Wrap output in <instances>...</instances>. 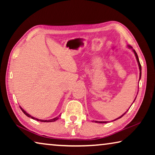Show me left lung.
<instances>
[{
	"label": "left lung",
	"instance_id": "8db88e82",
	"mask_svg": "<svg viewBox=\"0 0 155 155\" xmlns=\"http://www.w3.org/2000/svg\"><path fill=\"white\" fill-rule=\"evenodd\" d=\"M128 47H129L130 48H132V47L131 46H128ZM133 52H134V53H135V57H136V58H137V62H138V65H139V67H140V78H141V64H140V60H139V58H138V56H137V52H135V50H133ZM133 101V102H134ZM126 112V113H127ZM126 113H124V114H123L122 115H121V116H120V117H118V118H117V119H115V120H117V119H119V118H121V117L123 116V115H124ZM96 122H98V123H107V122H98V121H95Z\"/></svg>",
	"mask_w": 155,
	"mask_h": 155
}]
</instances>
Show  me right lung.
Segmentation results:
<instances>
[{
    "mask_svg": "<svg viewBox=\"0 0 155 155\" xmlns=\"http://www.w3.org/2000/svg\"><path fill=\"white\" fill-rule=\"evenodd\" d=\"M20 108L21 109V110H22V112L24 113V114L27 115V117H31V118L32 119H33V120H37V121H40V122H54V121H56L57 120H58V117H55V118H53V119H51V120H40V119H37V118H35V117H33V116H31V115H30L29 114H28L27 112H26L25 110H23L22 108H21V107H20Z\"/></svg>",
    "mask_w": 155,
    "mask_h": 155,
    "instance_id": "obj_1",
    "label": "right lung"
}]
</instances>
